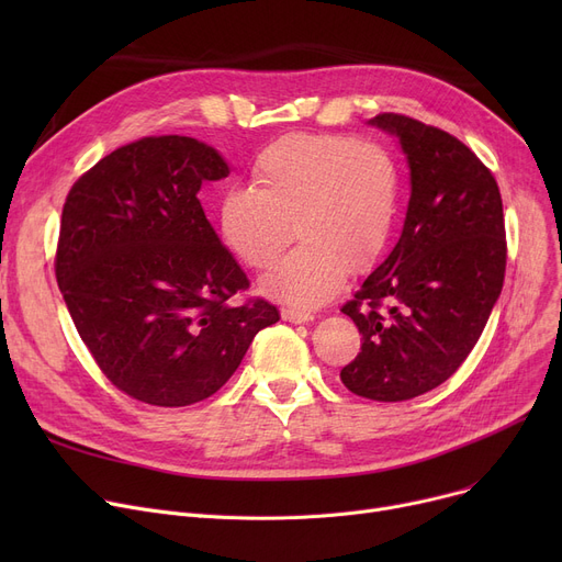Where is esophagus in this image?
Listing matches in <instances>:
<instances>
[{
	"label": "esophagus",
	"mask_w": 562,
	"mask_h": 562,
	"mask_svg": "<svg viewBox=\"0 0 562 562\" xmlns=\"http://www.w3.org/2000/svg\"><path fill=\"white\" fill-rule=\"evenodd\" d=\"M282 318L289 323H307L314 318V314L310 312H301V310H293V307H282Z\"/></svg>",
	"instance_id": "esophagus-1"
}]
</instances>
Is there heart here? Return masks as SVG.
Segmentation results:
<instances>
[{
  "label": "heart",
  "instance_id": "obj_1",
  "mask_svg": "<svg viewBox=\"0 0 562 562\" xmlns=\"http://www.w3.org/2000/svg\"><path fill=\"white\" fill-rule=\"evenodd\" d=\"M252 187H227L216 206L223 244L255 271L291 241L301 246L261 280L293 307L330 301L346 271L362 273L385 252L398 216L401 180L378 143L341 134H286L255 157Z\"/></svg>",
  "mask_w": 562,
  "mask_h": 562
}]
</instances>
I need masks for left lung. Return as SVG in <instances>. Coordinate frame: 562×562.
I'll return each mask as SVG.
<instances>
[{
    "label": "left lung",
    "instance_id": "8db88e82",
    "mask_svg": "<svg viewBox=\"0 0 562 562\" xmlns=\"http://www.w3.org/2000/svg\"><path fill=\"white\" fill-rule=\"evenodd\" d=\"M371 125L398 136L412 193L398 244L341 307L362 348L339 375L352 394L396 403L467 360L504 286L508 246L498 184L462 140L403 113Z\"/></svg>",
    "mask_w": 562,
    "mask_h": 562
}]
</instances>
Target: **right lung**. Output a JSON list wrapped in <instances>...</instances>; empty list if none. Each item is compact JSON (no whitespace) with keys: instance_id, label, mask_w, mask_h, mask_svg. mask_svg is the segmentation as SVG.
Masks as SVG:
<instances>
[{"instance_id":"add662e5","label":"right lung","mask_w":562,"mask_h":562,"mask_svg":"<svg viewBox=\"0 0 562 562\" xmlns=\"http://www.w3.org/2000/svg\"><path fill=\"white\" fill-rule=\"evenodd\" d=\"M227 175L210 145L145 136L86 170L66 198L58 289L100 371L140 403L210 398L280 321L276 305L246 296L250 282L198 200L202 182Z\"/></svg>"}]
</instances>
